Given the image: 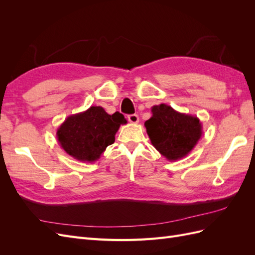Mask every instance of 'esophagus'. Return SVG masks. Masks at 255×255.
<instances>
[{"label":"esophagus","mask_w":255,"mask_h":255,"mask_svg":"<svg viewBox=\"0 0 255 255\" xmlns=\"http://www.w3.org/2000/svg\"><path fill=\"white\" fill-rule=\"evenodd\" d=\"M128 119L130 123H134V125H136V123H138V121H139V117H138V115H136V114L128 115Z\"/></svg>","instance_id":"esophagus-1"}]
</instances>
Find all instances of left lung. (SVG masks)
<instances>
[{
  "instance_id": "1",
  "label": "left lung",
  "mask_w": 255,
  "mask_h": 255,
  "mask_svg": "<svg viewBox=\"0 0 255 255\" xmlns=\"http://www.w3.org/2000/svg\"><path fill=\"white\" fill-rule=\"evenodd\" d=\"M151 112L144 127L154 148L171 161L187 156L202 137L201 121L164 103L154 105Z\"/></svg>"
}]
</instances>
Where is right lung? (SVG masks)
Here are the masks:
<instances>
[{
  "mask_svg": "<svg viewBox=\"0 0 255 255\" xmlns=\"http://www.w3.org/2000/svg\"><path fill=\"white\" fill-rule=\"evenodd\" d=\"M128 121L119 112L107 114L101 106L70 115L57 128V140L64 151L83 163H94L107 146L115 142V135Z\"/></svg>",
  "mask_w": 255,
  "mask_h": 255,
  "instance_id": "1",
  "label": "right lung"
}]
</instances>
